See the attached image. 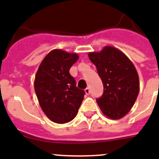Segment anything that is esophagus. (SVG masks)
I'll use <instances>...</instances> for the list:
<instances>
[{
	"label": "esophagus",
	"mask_w": 159,
	"mask_h": 159,
	"mask_svg": "<svg viewBox=\"0 0 159 159\" xmlns=\"http://www.w3.org/2000/svg\"><path fill=\"white\" fill-rule=\"evenodd\" d=\"M85 93L87 94V95H89V94L90 89H89V87H87V88L85 89Z\"/></svg>",
	"instance_id": "1"
}]
</instances>
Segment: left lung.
<instances>
[{
	"mask_svg": "<svg viewBox=\"0 0 159 159\" xmlns=\"http://www.w3.org/2000/svg\"><path fill=\"white\" fill-rule=\"evenodd\" d=\"M104 85L97 99L101 111L112 120L121 119L131 110L139 92V80L135 66L117 48L106 46L99 52H89Z\"/></svg>",
	"mask_w": 159,
	"mask_h": 159,
	"instance_id": "1",
	"label": "left lung"
}]
</instances>
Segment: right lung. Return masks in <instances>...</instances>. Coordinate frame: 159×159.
I'll return each mask as SVG.
<instances>
[{"instance_id":"add662e5","label":"right lung","mask_w":159,"mask_h":159,"mask_svg":"<svg viewBox=\"0 0 159 159\" xmlns=\"http://www.w3.org/2000/svg\"><path fill=\"white\" fill-rule=\"evenodd\" d=\"M76 53L50 51L35 74V94L43 111L53 122L65 124L76 116L85 91L76 86L70 69L78 61Z\"/></svg>"}]
</instances>
